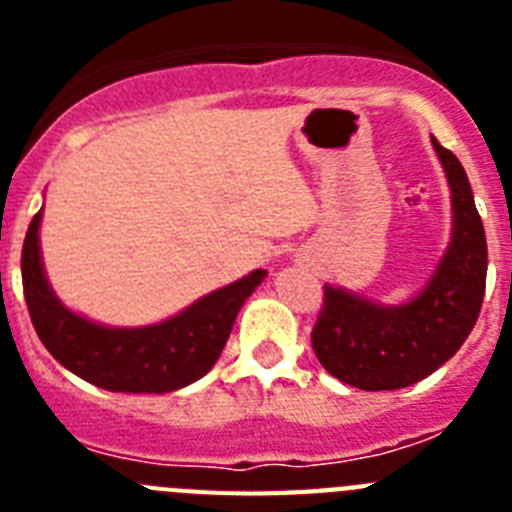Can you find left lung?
<instances>
[{
  "label": "left lung",
  "mask_w": 512,
  "mask_h": 512,
  "mask_svg": "<svg viewBox=\"0 0 512 512\" xmlns=\"http://www.w3.org/2000/svg\"><path fill=\"white\" fill-rule=\"evenodd\" d=\"M451 187L454 228L441 264L418 297L384 307L325 287L312 351L328 374L366 392L400 390L433 374L467 341L482 310L487 241L467 171L433 138Z\"/></svg>",
  "instance_id": "obj_1"
}]
</instances>
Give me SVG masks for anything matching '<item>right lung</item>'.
<instances>
[{
  "label": "right lung",
  "instance_id": "obj_1",
  "mask_svg": "<svg viewBox=\"0 0 512 512\" xmlns=\"http://www.w3.org/2000/svg\"><path fill=\"white\" fill-rule=\"evenodd\" d=\"M40 217L43 210L22 243V289L30 320L58 364L102 390L164 395L205 377L223 354L238 310L266 277L264 269L251 271L164 323L107 328L71 312L53 295L40 261Z\"/></svg>",
  "mask_w": 512,
  "mask_h": 512
}]
</instances>
